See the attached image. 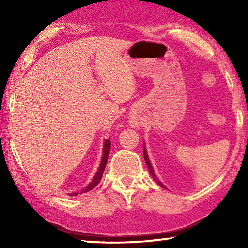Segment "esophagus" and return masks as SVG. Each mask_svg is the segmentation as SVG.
I'll return each mask as SVG.
<instances>
[{
    "instance_id": "obj_1",
    "label": "esophagus",
    "mask_w": 248,
    "mask_h": 248,
    "mask_svg": "<svg viewBox=\"0 0 248 248\" xmlns=\"http://www.w3.org/2000/svg\"><path fill=\"white\" fill-rule=\"evenodd\" d=\"M130 124H131L132 127H139V124L137 123V120H133V119L130 120Z\"/></svg>"
}]
</instances>
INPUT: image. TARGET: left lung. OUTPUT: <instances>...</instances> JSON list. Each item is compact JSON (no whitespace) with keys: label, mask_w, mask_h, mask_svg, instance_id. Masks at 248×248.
<instances>
[{"label":"left lung","mask_w":248,"mask_h":248,"mask_svg":"<svg viewBox=\"0 0 248 248\" xmlns=\"http://www.w3.org/2000/svg\"><path fill=\"white\" fill-rule=\"evenodd\" d=\"M143 156H144V161H145V163H146V165H148V169H149V171H150L151 176H152L153 179H155V182H156V183L159 185V186L163 187V188H165V189H166V187H165L164 185H163L161 182H159V180H158L157 177H156V175H155V173H154V170H153V167H152V164H151V162H150V159H149V156H148V152H146L145 145H143Z\"/></svg>","instance_id":"1"}]
</instances>
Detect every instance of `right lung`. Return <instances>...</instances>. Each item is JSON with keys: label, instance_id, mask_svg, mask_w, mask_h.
I'll list each match as a JSON object with an SVG mask.
<instances>
[{"label": "right lung", "instance_id": "1", "mask_svg": "<svg viewBox=\"0 0 248 248\" xmlns=\"http://www.w3.org/2000/svg\"><path fill=\"white\" fill-rule=\"evenodd\" d=\"M110 139H106L104 142V148H103V156H102V161H100V164L98 166V170L96 171L93 179L91 180V183L87 185L85 188H83L82 190H78V191H75V192H70L69 196H78V194H83V192H87L95 188L97 185L99 184L100 179L103 177V174H104V170H105V167H106L107 164V161H108V157H109V151H110Z\"/></svg>", "mask_w": 248, "mask_h": 248}]
</instances>
